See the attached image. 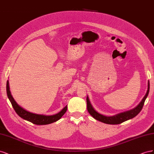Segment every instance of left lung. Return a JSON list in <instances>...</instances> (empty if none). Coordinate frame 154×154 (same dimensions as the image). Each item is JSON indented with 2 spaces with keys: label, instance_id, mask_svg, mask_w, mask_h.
I'll return each mask as SVG.
<instances>
[{
  "label": "left lung",
  "instance_id": "8db88e82",
  "mask_svg": "<svg viewBox=\"0 0 154 154\" xmlns=\"http://www.w3.org/2000/svg\"><path fill=\"white\" fill-rule=\"evenodd\" d=\"M149 90H150V82H149V81H148V90H147L146 94L145 96L143 97V99H142L141 101H140V103L137 105V107H135V108L131 109V110L119 113V114H117V115L112 116V117L105 116H103V115H101V114L99 113L98 112H97L93 108V107H92V106L89 101L88 97H87L86 103H87L88 112L90 115L94 119H95L96 120H98L100 122H104V123L109 124V125L121 124V123H122V122H123L127 120H129V119H131L134 118L140 112V110H141L143 107L144 101H145V100L148 95Z\"/></svg>",
  "mask_w": 154,
  "mask_h": 154
}]
</instances>
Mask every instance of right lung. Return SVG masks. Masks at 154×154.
Wrapping results in <instances>:
<instances>
[{"label":"right lung","mask_w":154,"mask_h":154,"mask_svg":"<svg viewBox=\"0 0 154 154\" xmlns=\"http://www.w3.org/2000/svg\"><path fill=\"white\" fill-rule=\"evenodd\" d=\"M6 91L7 95L9 99H10V102L13 108L15 109V112L18 114L19 116L21 118L24 119L28 121L33 124L37 125H48L51 124L52 122H54L63 117V116L66 113L67 110V106H66L59 113L55 114L54 116H44V115H38V114L33 113L29 112L25 110L24 109L21 108L19 105H18L14 99L11 94V92L10 91V87H9V82L7 81L6 83Z\"/></svg>","instance_id":"add662e5"}]
</instances>
